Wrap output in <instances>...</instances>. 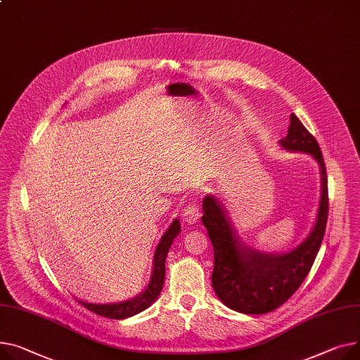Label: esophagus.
<instances>
[{
	"label": "esophagus",
	"instance_id": "34e87169",
	"mask_svg": "<svg viewBox=\"0 0 360 360\" xmlns=\"http://www.w3.org/2000/svg\"><path fill=\"white\" fill-rule=\"evenodd\" d=\"M201 215V208L198 204L195 202H191L188 204L184 211H182V217H184V221L189 223V224H194Z\"/></svg>",
	"mask_w": 360,
	"mask_h": 360
}]
</instances>
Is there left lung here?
<instances>
[{"mask_svg": "<svg viewBox=\"0 0 360 360\" xmlns=\"http://www.w3.org/2000/svg\"><path fill=\"white\" fill-rule=\"evenodd\" d=\"M286 150L313 155L321 171V201L316 227L295 250L268 255L253 250L237 236L224 205L214 195L202 202L201 217L214 249L212 288L229 308L245 314H265L288 301L316 260L328 217L327 172L321 149L300 118L291 114L288 134L279 140Z\"/></svg>", "mask_w": 360, "mask_h": 360, "instance_id": "8db88e82", "label": "left lung"}]
</instances>
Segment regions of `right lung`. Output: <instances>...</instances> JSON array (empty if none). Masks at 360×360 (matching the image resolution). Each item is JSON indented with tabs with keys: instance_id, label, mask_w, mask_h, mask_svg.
Masks as SVG:
<instances>
[{
	"instance_id": "1",
	"label": "right lung",
	"mask_w": 360,
	"mask_h": 360,
	"mask_svg": "<svg viewBox=\"0 0 360 360\" xmlns=\"http://www.w3.org/2000/svg\"><path fill=\"white\" fill-rule=\"evenodd\" d=\"M179 230H181L179 221L175 220L171 224V227L167 229V231L163 234L162 240L158 245L156 252H155V265H153V275H152L150 283L139 297H136L130 301L118 302V304L100 305V304H88L84 301H79V304H82L86 309L92 311V313H95V314L107 317V319H112V320H122V319L131 317V316L140 313V311L150 307L152 302L158 298V295L162 291L163 281H165V259H166L167 250H169L174 238L176 237Z\"/></svg>"
}]
</instances>
